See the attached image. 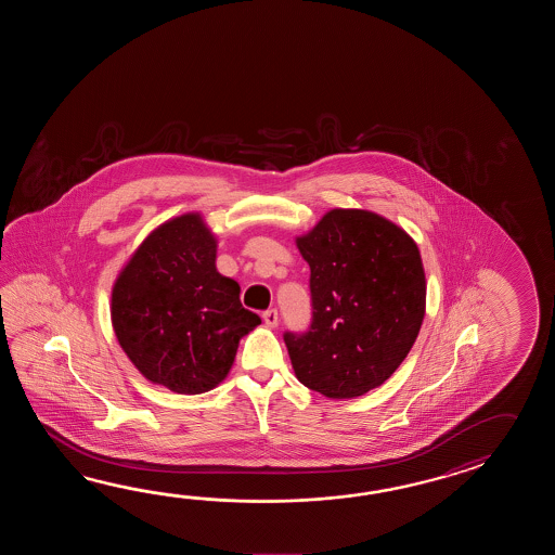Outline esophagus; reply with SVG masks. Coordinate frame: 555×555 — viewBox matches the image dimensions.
Masks as SVG:
<instances>
[{"mask_svg":"<svg viewBox=\"0 0 555 555\" xmlns=\"http://www.w3.org/2000/svg\"><path fill=\"white\" fill-rule=\"evenodd\" d=\"M261 318H263L268 327H275L278 321H280V313H278V309H268V311H263Z\"/></svg>","mask_w":555,"mask_h":555,"instance_id":"1","label":"esophagus"}]
</instances>
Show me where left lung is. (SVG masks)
Instances as JSON below:
<instances>
[{"mask_svg": "<svg viewBox=\"0 0 555 555\" xmlns=\"http://www.w3.org/2000/svg\"><path fill=\"white\" fill-rule=\"evenodd\" d=\"M297 248L311 270V321L283 333L295 375L330 399L361 397L397 371L423 325L418 248L365 210H331Z\"/></svg>", "mask_w": 555, "mask_h": 555, "instance_id": "1", "label": "left lung"}]
</instances>
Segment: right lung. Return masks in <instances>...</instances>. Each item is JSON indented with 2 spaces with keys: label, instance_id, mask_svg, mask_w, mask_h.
<instances>
[{
  "label": "right lung",
  "instance_id": "right-lung-1",
  "mask_svg": "<svg viewBox=\"0 0 555 555\" xmlns=\"http://www.w3.org/2000/svg\"><path fill=\"white\" fill-rule=\"evenodd\" d=\"M216 242L198 214L154 230L113 289L118 343L144 377L198 395L228 375L240 339L261 319L216 272Z\"/></svg>",
  "mask_w": 555,
  "mask_h": 555
}]
</instances>
